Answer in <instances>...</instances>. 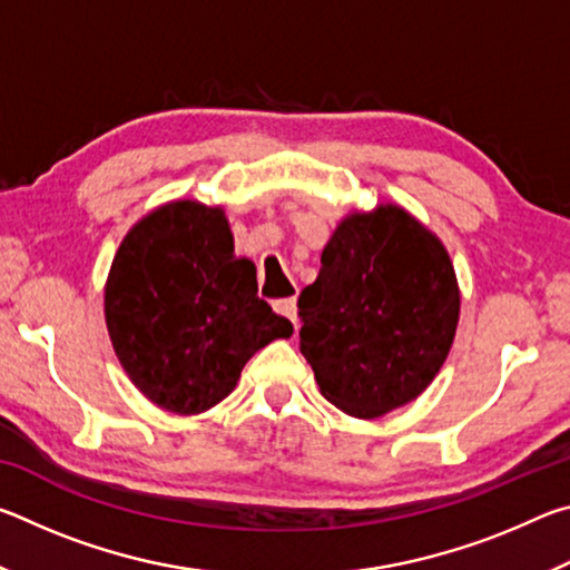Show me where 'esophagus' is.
<instances>
[{
    "instance_id": "esophagus-1",
    "label": "esophagus",
    "mask_w": 570,
    "mask_h": 570,
    "mask_svg": "<svg viewBox=\"0 0 570 570\" xmlns=\"http://www.w3.org/2000/svg\"><path fill=\"white\" fill-rule=\"evenodd\" d=\"M274 312L286 316V320L294 322V326H296V296L278 298V302H274Z\"/></svg>"
}]
</instances>
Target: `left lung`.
<instances>
[{
	"instance_id": "8db88e82",
	"label": "left lung",
	"mask_w": 570,
	"mask_h": 570,
	"mask_svg": "<svg viewBox=\"0 0 570 570\" xmlns=\"http://www.w3.org/2000/svg\"><path fill=\"white\" fill-rule=\"evenodd\" d=\"M302 354L326 400L372 420L428 390L455 340L460 288L442 240L400 206L346 216L298 296Z\"/></svg>"
}]
</instances>
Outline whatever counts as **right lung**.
I'll return each instance as SVG.
<instances>
[{"label": "right lung", "mask_w": 570, "mask_h": 570, "mask_svg": "<svg viewBox=\"0 0 570 570\" xmlns=\"http://www.w3.org/2000/svg\"><path fill=\"white\" fill-rule=\"evenodd\" d=\"M224 208L173 200L135 224L112 258L105 322L130 382L158 407L206 412L244 364L294 326L256 296Z\"/></svg>", "instance_id": "1"}]
</instances>
